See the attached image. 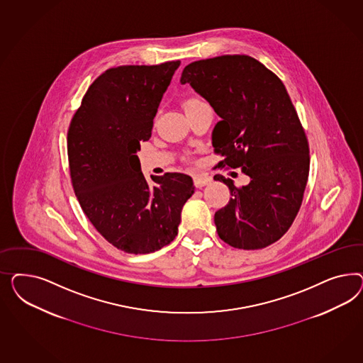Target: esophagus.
<instances>
[{"label": "esophagus", "instance_id": "34e87169", "mask_svg": "<svg viewBox=\"0 0 363 363\" xmlns=\"http://www.w3.org/2000/svg\"><path fill=\"white\" fill-rule=\"evenodd\" d=\"M211 182V177L208 174H198L194 176V185L197 187H203Z\"/></svg>", "mask_w": 363, "mask_h": 363}]
</instances>
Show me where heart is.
I'll return each mask as SVG.
<instances>
[{
  "mask_svg": "<svg viewBox=\"0 0 363 363\" xmlns=\"http://www.w3.org/2000/svg\"><path fill=\"white\" fill-rule=\"evenodd\" d=\"M198 104H201V101L199 99H196V97H191V99H187L185 102H184V108L187 109V108H190V106H194V105H198Z\"/></svg>",
  "mask_w": 363,
  "mask_h": 363,
  "instance_id": "obj_1",
  "label": "heart"
}]
</instances>
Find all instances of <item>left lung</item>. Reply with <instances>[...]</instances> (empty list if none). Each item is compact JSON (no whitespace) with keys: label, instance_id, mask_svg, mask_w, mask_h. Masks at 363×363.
<instances>
[{"label":"left lung","instance_id":"left-lung-1","mask_svg":"<svg viewBox=\"0 0 363 363\" xmlns=\"http://www.w3.org/2000/svg\"><path fill=\"white\" fill-rule=\"evenodd\" d=\"M181 84L190 86L220 117L213 130L218 167H241L250 177L229 186V203L216 211L220 240L257 250L278 241L296 220L308 184V143L284 82L253 57L220 55L185 66Z\"/></svg>","mask_w":363,"mask_h":363}]
</instances>
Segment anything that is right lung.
Masks as SVG:
<instances>
[{
    "mask_svg": "<svg viewBox=\"0 0 363 363\" xmlns=\"http://www.w3.org/2000/svg\"><path fill=\"white\" fill-rule=\"evenodd\" d=\"M179 61L125 65L104 72L84 96L67 130L72 185L85 216L114 247L157 252L177 237L181 211L194 193L191 177L153 176L150 186L137 152Z\"/></svg>",
    "mask_w": 363,
    "mask_h": 363,
    "instance_id": "add662e5",
    "label": "right lung"
}]
</instances>
